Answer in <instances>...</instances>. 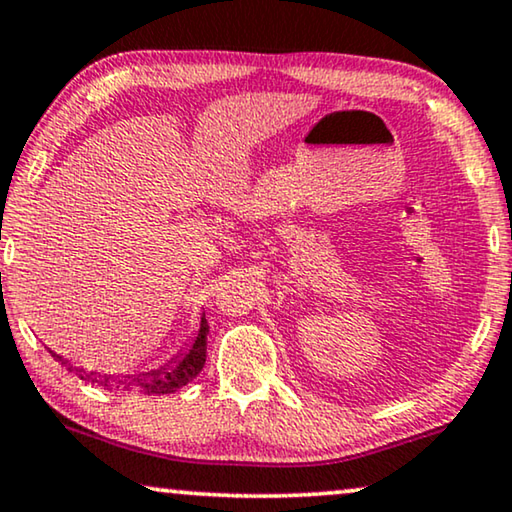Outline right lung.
<instances>
[{
	"mask_svg": "<svg viewBox=\"0 0 512 512\" xmlns=\"http://www.w3.org/2000/svg\"><path fill=\"white\" fill-rule=\"evenodd\" d=\"M206 336H208V322H206V313H201L197 336H194L190 348L178 352L176 357H171L167 364L160 366V369L125 373V376H109V373L78 369V366L71 364L69 359H64L53 350L50 352H53L57 362L67 366V371H76V376L85 380V383L104 387V390H132V387H136V390H141L143 394H171L181 390V387H185L187 383H192V380L199 376V371L204 369Z\"/></svg>",
	"mask_w": 512,
	"mask_h": 512,
	"instance_id": "1",
	"label": "right lung"
}]
</instances>
